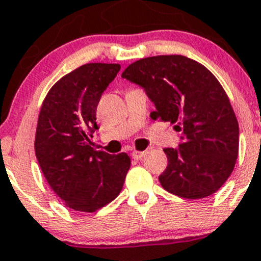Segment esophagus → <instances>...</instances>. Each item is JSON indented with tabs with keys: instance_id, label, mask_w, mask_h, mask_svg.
<instances>
[{
	"instance_id": "obj_1",
	"label": "esophagus",
	"mask_w": 261,
	"mask_h": 261,
	"mask_svg": "<svg viewBox=\"0 0 261 261\" xmlns=\"http://www.w3.org/2000/svg\"><path fill=\"white\" fill-rule=\"evenodd\" d=\"M146 154V150H143V152H141V150H133V152H132V157L136 158V160H141V158H143Z\"/></svg>"
}]
</instances>
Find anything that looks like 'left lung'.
<instances>
[{
	"label": "left lung",
	"instance_id": "obj_1",
	"mask_svg": "<svg viewBox=\"0 0 261 261\" xmlns=\"http://www.w3.org/2000/svg\"><path fill=\"white\" fill-rule=\"evenodd\" d=\"M122 77L154 104L153 119L182 132L177 148H165L162 187L185 198H203L229 178L239 153V124L229 98L210 70L182 55H161L130 64Z\"/></svg>",
	"mask_w": 261,
	"mask_h": 261
}]
</instances>
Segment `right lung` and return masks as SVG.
I'll use <instances>...</instances> for the list:
<instances>
[{"label": "right lung", "mask_w": 261, "mask_h": 261, "mask_svg": "<svg viewBox=\"0 0 261 261\" xmlns=\"http://www.w3.org/2000/svg\"><path fill=\"white\" fill-rule=\"evenodd\" d=\"M120 70L119 64L91 63L61 77L45 98L35 153L54 192L75 211L94 212L114 200L130 167L127 153L90 147L98 129L96 107Z\"/></svg>", "instance_id": "1"}]
</instances>
